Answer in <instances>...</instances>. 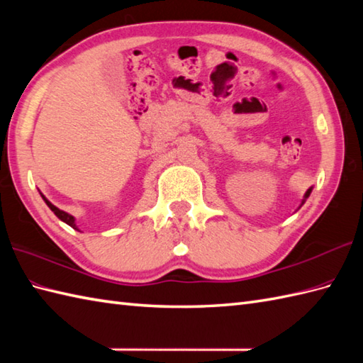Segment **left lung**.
Wrapping results in <instances>:
<instances>
[{
  "instance_id": "left-lung-1",
  "label": "left lung",
  "mask_w": 363,
  "mask_h": 363,
  "mask_svg": "<svg viewBox=\"0 0 363 363\" xmlns=\"http://www.w3.org/2000/svg\"><path fill=\"white\" fill-rule=\"evenodd\" d=\"M311 194H312V187H311V189H309V190H307V191H306V194H304V198H303V201H301V204H299V207H301V206H303V204H304V203H306V199H307V198H309V196H311ZM299 207H298V209H299Z\"/></svg>"
}]
</instances>
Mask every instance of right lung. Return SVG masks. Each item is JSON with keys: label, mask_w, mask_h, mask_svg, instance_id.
<instances>
[{"label": "right lung", "mask_w": 363, "mask_h": 363, "mask_svg": "<svg viewBox=\"0 0 363 363\" xmlns=\"http://www.w3.org/2000/svg\"><path fill=\"white\" fill-rule=\"evenodd\" d=\"M40 196L43 198V201L46 203V206L50 207V209L54 212V215H56V217L60 220V221H64V223H67L68 226H72L73 229H76V230H79V228H78V225H76V218L73 217V215H70L68 212H65V211H60L59 207H56L54 206L51 201H48V199H46V196L43 195V194H40ZM81 233V230H79Z\"/></svg>", "instance_id": "right-lung-1"}]
</instances>
